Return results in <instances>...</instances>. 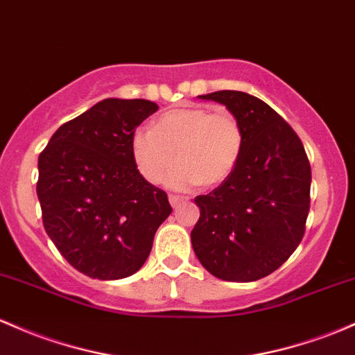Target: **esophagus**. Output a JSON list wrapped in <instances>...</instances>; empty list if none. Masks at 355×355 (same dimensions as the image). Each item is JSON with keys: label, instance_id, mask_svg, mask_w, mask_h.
<instances>
[{"label": "esophagus", "instance_id": "1", "mask_svg": "<svg viewBox=\"0 0 355 355\" xmlns=\"http://www.w3.org/2000/svg\"><path fill=\"white\" fill-rule=\"evenodd\" d=\"M168 200H170L171 207H178V205H180V204H184L187 198L185 197H180V196H170Z\"/></svg>", "mask_w": 355, "mask_h": 355}]
</instances>
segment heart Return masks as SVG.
<instances>
[{
    "instance_id": "b5f03b06",
    "label": "heart",
    "mask_w": 355,
    "mask_h": 355,
    "mask_svg": "<svg viewBox=\"0 0 355 355\" xmlns=\"http://www.w3.org/2000/svg\"><path fill=\"white\" fill-rule=\"evenodd\" d=\"M243 151L241 121L229 111L202 106L170 109L151 123L150 131L131 136V158L150 184H158L177 159L166 175V184L177 190L222 184L234 173Z\"/></svg>"
}]
</instances>
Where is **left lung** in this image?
<instances>
[{
  "label": "left lung",
  "instance_id": "1",
  "mask_svg": "<svg viewBox=\"0 0 355 355\" xmlns=\"http://www.w3.org/2000/svg\"><path fill=\"white\" fill-rule=\"evenodd\" d=\"M227 107L244 130L234 173L207 196L190 232L202 266L224 282L249 283L278 270L305 234L311 170L302 141L275 109L241 91L198 96Z\"/></svg>",
  "mask_w": 355,
  "mask_h": 355
}]
</instances>
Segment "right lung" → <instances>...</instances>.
<instances>
[{
	"label": "right lung",
	"instance_id": "add662e5",
	"mask_svg": "<svg viewBox=\"0 0 355 355\" xmlns=\"http://www.w3.org/2000/svg\"><path fill=\"white\" fill-rule=\"evenodd\" d=\"M157 109L146 99L109 97L62 124L38 157L46 234L89 278L135 275L171 214L166 193L148 184L131 158V136Z\"/></svg>",
	"mask_w": 355,
	"mask_h": 355
}]
</instances>
